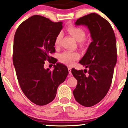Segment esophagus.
<instances>
[{
	"instance_id": "esophagus-1",
	"label": "esophagus",
	"mask_w": 128,
	"mask_h": 128,
	"mask_svg": "<svg viewBox=\"0 0 128 128\" xmlns=\"http://www.w3.org/2000/svg\"><path fill=\"white\" fill-rule=\"evenodd\" d=\"M68 72L70 74H72V68L70 67L68 68Z\"/></svg>"
}]
</instances>
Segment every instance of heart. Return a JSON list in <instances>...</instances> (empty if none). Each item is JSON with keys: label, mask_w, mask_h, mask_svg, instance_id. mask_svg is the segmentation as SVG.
<instances>
[{"label": "heart", "mask_w": 128, "mask_h": 128, "mask_svg": "<svg viewBox=\"0 0 128 128\" xmlns=\"http://www.w3.org/2000/svg\"><path fill=\"white\" fill-rule=\"evenodd\" d=\"M67 31L76 41L80 42L81 46H84L86 44V32L83 28L76 26H70L67 28ZM62 34L59 33L56 35L55 39V44L58 45L60 43ZM80 57V54L76 51H67L62 52L59 56L60 61L66 65L72 66Z\"/></svg>", "instance_id": "b5f03b06"}]
</instances>
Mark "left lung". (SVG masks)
I'll use <instances>...</instances> for the list:
<instances>
[{
	"instance_id": "left-lung-1",
	"label": "left lung",
	"mask_w": 128,
	"mask_h": 128,
	"mask_svg": "<svg viewBox=\"0 0 128 128\" xmlns=\"http://www.w3.org/2000/svg\"><path fill=\"white\" fill-rule=\"evenodd\" d=\"M76 25L87 26L92 42L80 61L87 70L72 69L77 80L73 90L76 101L85 107H91L104 98L110 87L117 61L116 38L109 22L99 14L92 13L81 17Z\"/></svg>"
}]
</instances>
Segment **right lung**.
<instances>
[{"label":"right lung","mask_w":128,"mask_h":128,"mask_svg":"<svg viewBox=\"0 0 128 128\" xmlns=\"http://www.w3.org/2000/svg\"><path fill=\"white\" fill-rule=\"evenodd\" d=\"M62 27V22L34 15L22 22L14 34L13 63L18 80L24 94L39 106L54 99L58 87L68 74L66 66L50 56L56 52L55 39ZM45 60L56 64L53 71L44 69Z\"/></svg>","instance_id":"obj_1"}]
</instances>
